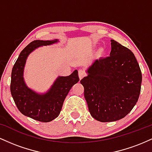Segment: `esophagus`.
I'll return each mask as SVG.
<instances>
[{"label":"esophagus","instance_id":"34e87169","mask_svg":"<svg viewBox=\"0 0 152 152\" xmlns=\"http://www.w3.org/2000/svg\"><path fill=\"white\" fill-rule=\"evenodd\" d=\"M85 76V72L83 70H78V77H79L80 79H81L83 76Z\"/></svg>","mask_w":152,"mask_h":152}]
</instances>
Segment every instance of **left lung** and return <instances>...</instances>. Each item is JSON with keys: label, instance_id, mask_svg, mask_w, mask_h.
<instances>
[{"label": "left lung", "instance_id": "obj_1", "mask_svg": "<svg viewBox=\"0 0 152 152\" xmlns=\"http://www.w3.org/2000/svg\"><path fill=\"white\" fill-rule=\"evenodd\" d=\"M111 45L110 56L94 61L81 80L90 114L101 122L125 117L137 104L142 81L134 54L114 40Z\"/></svg>", "mask_w": 152, "mask_h": 152}]
</instances>
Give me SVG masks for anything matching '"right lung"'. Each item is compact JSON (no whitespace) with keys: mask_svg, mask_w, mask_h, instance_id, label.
Returning <instances> with one entry per match:
<instances>
[{"mask_svg":"<svg viewBox=\"0 0 152 152\" xmlns=\"http://www.w3.org/2000/svg\"><path fill=\"white\" fill-rule=\"evenodd\" d=\"M58 42V39L32 41L20 52L12 69L10 92L17 108L25 116L41 122H49L58 117L66 96L79 81L78 71L75 70L68 76H58L45 93H38L26 85L24 68L30 53L39 47Z\"/></svg>","mask_w":152,"mask_h":152,"instance_id":"obj_1","label":"right lung"}]
</instances>
